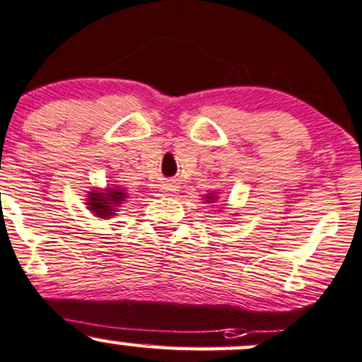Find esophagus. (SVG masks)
<instances>
[{
    "instance_id": "1",
    "label": "esophagus",
    "mask_w": 362,
    "mask_h": 362,
    "mask_svg": "<svg viewBox=\"0 0 362 362\" xmlns=\"http://www.w3.org/2000/svg\"><path fill=\"white\" fill-rule=\"evenodd\" d=\"M175 190H177V185H173V184H168V185H165V187H163V192H175Z\"/></svg>"
}]
</instances>
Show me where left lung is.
<instances>
[{"mask_svg":"<svg viewBox=\"0 0 362 362\" xmlns=\"http://www.w3.org/2000/svg\"><path fill=\"white\" fill-rule=\"evenodd\" d=\"M206 199H208V201H214V196H208V197H206Z\"/></svg>","mask_w":362,"mask_h":362,"instance_id":"8db88e82","label":"left lung"}]
</instances>
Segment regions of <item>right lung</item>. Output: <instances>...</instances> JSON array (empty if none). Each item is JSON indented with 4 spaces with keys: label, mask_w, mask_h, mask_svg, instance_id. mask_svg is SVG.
<instances>
[{
    "label": "right lung",
    "mask_w": 362,
    "mask_h": 362,
    "mask_svg": "<svg viewBox=\"0 0 362 362\" xmlns=\"http://www.w3.org/2000/svg\"><path fill=\"white\" fill-rule=\"evenodd\" d=\"M127 194L120 189H106L105 192L89 194V209L99 218H110L115 214V206L122 204Z\"/></svg>",
    "instance_id": "1"
}]
</instances>
